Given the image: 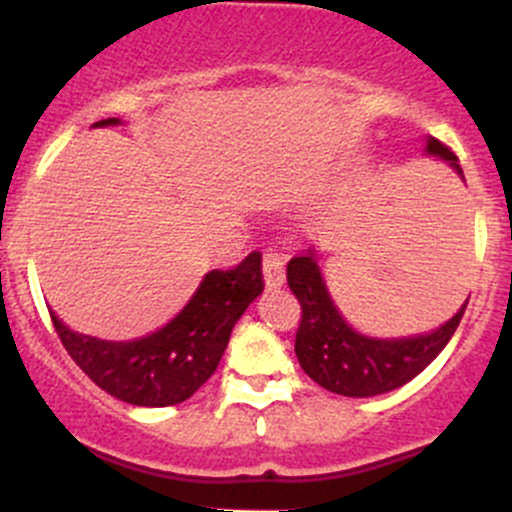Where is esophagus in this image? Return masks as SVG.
<instances>
[{
  "instance_id": "1",
  "label": "esophagus",
  "mask_w": 512,
  "mask_h": 512,
  "mask_svg": "<svg viewBox=\"0 0 512 512\" xmlns=\"http://www.w3.org/2000/svg\"><path fill=\"white\" fill-rule=\"evenodd\" d=\"M285 255L275 250H267L262 255V275H265L267 289H280L285 285Z\"/></svg>"
}]
</instances>
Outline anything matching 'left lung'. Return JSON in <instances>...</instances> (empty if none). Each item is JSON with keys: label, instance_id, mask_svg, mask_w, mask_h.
Wrapping results in <instances>:
<instances>
[{"label": "left lung", "instance_id": "obj_1", "mask_svg": "<svg viewBox=\"0 0 512 512\" xmlns=\"http://www.w3.org/2000/svg\"><path fill=\"white\" fill-rule=\"evenodd\" d=\"M426 151L448 160L461 173L456 153L443 146L438 138L428 136ZM287 285L302 307V319L294 339L299 366L322 389L354 399L386 394L421 374L451 342L468 304H463L443 327L431 334L409 339H371L354 332L334 307L314 260V250L289 260Z\"/></svg>", "mask_w": 512, "mask_h": 512}]
</instances>
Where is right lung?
<instances>
[{"label":"right lung","mask_w":512,"mask_h":512,"mask_svg":"<svg viewBox=\"0 0 512 512\" xmlns=\"http://www.w3.org/2000/svg\"><path fill=\"white\" fill-rule=\"evenodd\" d=\"M106 118L94 126H116ZM262 255L250 252L232 270H210L190 302L158 332L131 342L79 334L54 312L56 334L76 366L106 394L133 406H173L190 399L220 364L232 327L260 297Z\"/></svg>","instance_id":"1"}]
</instances>
